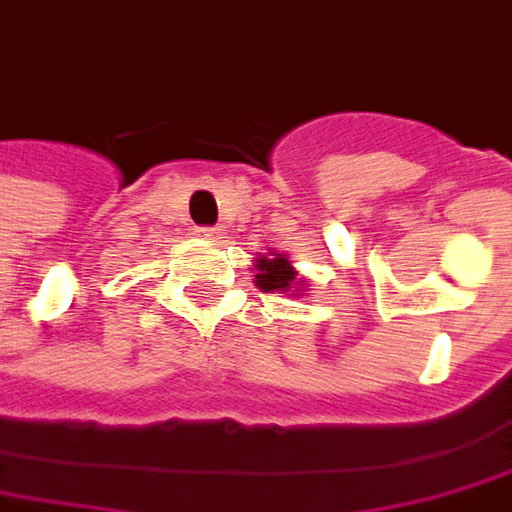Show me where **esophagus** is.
<instances>
[{"instance_id":"34e87169","label":"esophagus","mask_w":512,"mask_h":512,"mask_svg":"<svg viewBox=\"0 0 512 512\" xmlns=\"http://www.w3.org/2000/svg\"><path fill=\"white\" fill-rule=\"evenodd\" d=\"M199 235H202V238H210V241H216L221 232L216 230V227H202V230H199Z\"/></svg>"}]
</instances>
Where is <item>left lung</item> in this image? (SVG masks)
Instances as JSON below:
<instances>
[{"mask_svg": "<svg viewBox=\"0 0 512 512\" xmlns=\"http://www.w3.org/2000/svg\"><path fill=\"white\" fill-rule=\"evenodd\" d=\"M255 285L263 293H288V296H299L307 291V280L299 277V271L293 268L288 255L280 252H268V255L255 257Z\"/></svg>", "mask_w": 512, "mask_h": 512, "instance_id": "left-lung-1", "label": "left lung"}]
</instances>
